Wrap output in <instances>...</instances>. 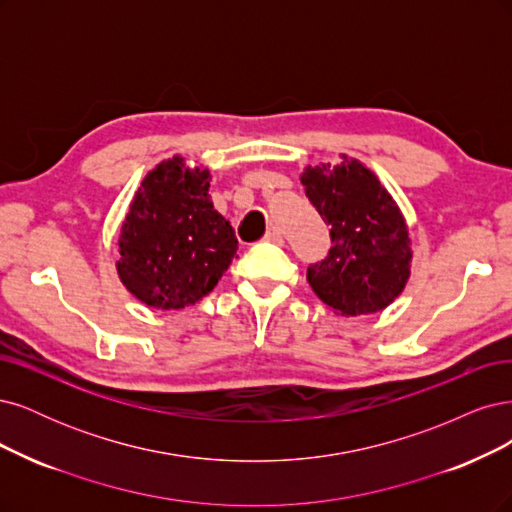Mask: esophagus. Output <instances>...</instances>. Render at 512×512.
<instances>
[{"mask_svg":"<svg viewBox=\"0 0 512 512\" xmlns=\"http://www.w3.org/2000/svg\"><path fill=\"white\" fill-rule=\"evenodd\" d=\"M263 240H266V242H272V244H283V242H285L283 232H280L278 227H270L268 232H266V236H263Z\"/></svg>","mask_w":512,"mask_h":512,"instance_id":"34e87169","label":"esophagus"}]
</instances>
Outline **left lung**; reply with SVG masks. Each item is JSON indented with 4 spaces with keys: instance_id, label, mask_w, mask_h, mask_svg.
<instances>
[{
    "instance_id": "8db88e82",
    "label": "left lung",
    "mask_w": 512,
    "mask_h": 512,
    "mask_svg": "<svg viewBox=\"0 0 512 512\" xmlns=\"http://www.w3.org/2000/svg\"><path fill=\"white\" fill-rule=\"evenodd\" d=\"M306 166V197L332 227L327 259L308 268V283L336 315L385 310L404 291L412 268L408 223L378 176L355 157Z\"/></svg>"
}]
</instances>
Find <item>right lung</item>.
<instances>
[{
	"label": "right lung",
	"mask_w": 512,
	"mask_h": 512,
	"mask_svg": "<svg viewBox=\"0 0 512 512\" xmlns=\"http://www.w3.org/2000/svg\"><path fill=\"white\" fill-rule=\"evenodd\" d=\"M210 170L183 155L148 172L119 232L117 274L125 289L157 310H180L217 287L236 257L232 225L210 200Z\"/></svg>",
	"instance_id": "1"
}]
</instances>
